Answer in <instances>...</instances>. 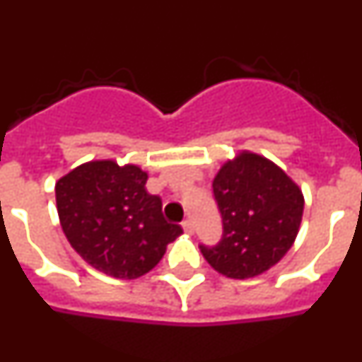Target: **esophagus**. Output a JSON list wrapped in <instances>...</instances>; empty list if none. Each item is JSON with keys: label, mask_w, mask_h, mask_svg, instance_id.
<instances>
[{"label": "esophagus", "mask_w": 362, "mask_h": 362, "mask_svg": "<svg viewBox=\"0 0 362 362\" xmlns=\"http://www.w3.org/2000/svg\"><path fill=\"white\" fill-rule=\"evenodd\" d=\"M181 226H183V230L187 233H194V225H192V221L190 219H187V221H183V223H181Z\"/></svg>", "instance_id": "1"}]
</instances>
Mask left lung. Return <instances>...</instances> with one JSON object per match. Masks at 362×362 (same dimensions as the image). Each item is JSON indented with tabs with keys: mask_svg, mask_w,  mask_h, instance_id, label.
<instances>
[{
	"mask_svg": "<svg viewBox=\"0 0 362 362\" xmlns=\"http://www.w3.org/2000/svg\"><path fill=\"white\" fill-rule=\"evenodd\" d=\"M223 238L201 245L210 267L230 279H250L277 264L299 233L305 196L299 185L264 156L241 150L212 181Z\"/></svg>",
	"mask_w": 362,
	"mask_h": 362,
	"instance_id": "8db88e82",
	"label": "left lung"
}]
</instances>
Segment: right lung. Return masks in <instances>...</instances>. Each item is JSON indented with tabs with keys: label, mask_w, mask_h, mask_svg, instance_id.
I'll return each mask as SVG.
<instances>
[{
	"label": "right lung",
	"mask_w": 362,
	"mask_h": 362,
	"mask_svg": "<svg viewBox=\"0 0 362 362\" xmlns=\"http://www.w3.org/2000/svg\"><path fill=\"white\" fill-rule=\"evenodd\" d=\"M148 174L137 165L98 159L57 179L56 206L72 248L95 270L116 279H137L183 233L146 192Z\"/></svg>",
	"instance_id": "add662e5"
}]
</instances>
